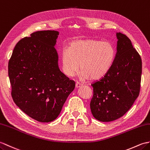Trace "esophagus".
Returning a JSON list of instances; mask_svg holds the SVG:
<instances>
[{
    "instance_id": "obj_1",
    "label": "esophagus",
    "mask_w": 150,
    "mask_h": 150,
    "mask_svg": "<svg viewBox=\"0 0 150 150\" xmlns=\"http://www.w3.org/2000/svg\"><path fill=\"white\" fill-rule=\"evenodd\" d=\"M81 86H82V83H81L80 82H76V84H75V87L76 88H81Z\"/></svg>"
}]
</instances>
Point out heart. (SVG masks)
Instances as JSON below:
<instances>
[{"label":"heart","mask_w":150,"mask_h":150,"mask_svg":"<svg viewBox=\"0 0 150 150\" xmlns=\"http://www.w3.org/2000/svg\"><path fill=\"white\" fill-rule=\"evenodd\" d=\"M116 49L112 43L94 39L74 41L62 49L61 59L65 74L74 76L81 67L83 79H100L114 63Z\"/></svg>","instance_id":"obj_1"}]
</instances>
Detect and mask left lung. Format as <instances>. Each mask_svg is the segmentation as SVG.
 Here are the masks:
<instances>
[{"label":"left lung","mask_w":150,"mask_h":150,"mask_svg":"<svg viewBox=\"0 0 150 150\" xmlns=\"http://www.w3.org/2000/svg\"><path fill=\"white\" fill-rule=\"evenodd\" d=\"M117 52L110 70L93 83L90 103L97 120L109 122L122 117L129 110L140 92L142 61L126 35L117 33Z\"/></svg>","instance_id":"8db88e82"}]
</instances>
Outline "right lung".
Listing matches in <instances>:
<instances>
[{
	"instance_id": "obj_1",
	"label": "right lung",
	"mask_w": 150,
	"mask_h": 150,
	"mask_svg": "<svg viewBox=\"0 0 150 150\" xmlns=\"http://www.w3.org/2000/svg\"><path fill=\"white\" fill-rule=\"evenodd\" d=\"M58 31L41 30L20 40L8 63L14 102L40 122L56 119L75 82L61 71L54 46Z\"/></svg>"
}]
</instances>
